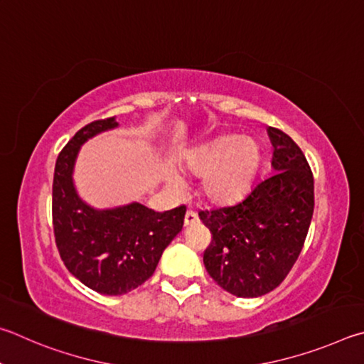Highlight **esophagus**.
Masks as SVG:
<instances>
[{
	"label": "esophagus",
	"mask_w": 364,
	"mask_h": 364,
	"mask_svg": "<svg viewBox=\"0 0 364 364\" xmlns=\"http://www.w3.org/2000/svg\"><path fill=\"white\" fill-rule=\"evenodd\" d=\"M196 220H198V215H196V213L195 211H187L186 219H183V222H186V227L193 225Z\"/></svg>",
	"instance_id": "1"
}]
</instances>
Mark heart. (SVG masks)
I'll return each mask as SVG.
<instances>
[{
  "label": "heart",
  "mask_w": 364,
  "mask_h": 364,
  "mask_svg": "<svg viewBox=\"0 0 364 364\" xmlns=\"http://www.w3.org/2000/svg\"><path fill=\"white\" fill-rule=\"evenodd\" d=\"M260 164V146L251 137L220 136L187 153L182 168L186 174L201 178L200 192L214 206L240 200L250 190ZM166 186L181 193L183 183L174 171H166Z\"/></svg>",
  "instance_id": "heart-1"
}]
</instances>
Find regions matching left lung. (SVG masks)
Listing matches in <instances>:
<instances>
[{
	"label": "left lung",
	"instance_id": "left-lung-1",
	"mask_svg": "<svg viewBox=\"0 0 364 364\" xmlns=\"http://www.w3.org/2000/svg\"><path fill=\"white\" fill-rule=\"evenodd\" d=\"M273 174L232 206L201 211L213 233L203 262L220 288L259 297L277 288L302 251L314 215V174L288 134L267 127Z\"/></svg>",
	"mask_w": 364,
	"mask_h": 364
}]
</instances>
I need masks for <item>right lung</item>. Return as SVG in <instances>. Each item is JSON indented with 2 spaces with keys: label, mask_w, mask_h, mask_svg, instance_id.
Here are the masks:
<instances>
[{
  "label": "right lung",
  "mask_w": 364,
  "mask_h": 364,
  "mask_svg": "<svg viewBox=\"0 0 364 364\" xmlns=\"http://www.w3.org/2000/svg\"><path fill=\"white\" fill-rule=\"evenodd\" d=\"M118 126L117 118H107L76 132L57 158L53 183L54 235L63 264L105 296L126 294L145 283L186 218L183 206L155 213L137 201L97 209L76 192L73 172L81 146Z\"/></svg>",
  "instance_id": "1"
}]
</instances>
